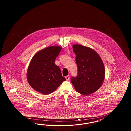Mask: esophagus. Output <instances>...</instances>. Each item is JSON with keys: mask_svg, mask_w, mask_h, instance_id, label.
<instances>
[{"mask_svg": "<svg viewBox=\"0 0 131 131\" xmlns=\"http://www.w3.org/2000/svg\"><path fill=\"white\" fill-rule=\"evenodd\" d=\"M65 78H66V80H69V79H70V76H66L65 77Z\"/></svg>", "mask_w": 131, "mask_h": 131, "instance_id": "34e87169", "label": "esophagus"}]
</instances>
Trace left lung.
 <instances>
[{
	"mask_svg": "<svg viewBox=\"0 0 131 131\" xmlns=\"http://www.w3.org/2000/svg\"><path fill=\"white\" fill-rule=\"evenodd\" d=\"M78 75L72 77L71 83L76 91L88 95L97 91L104 82L105 75L103 61L99 54L91 48L73 45Z\"/></svg>",
	"mask_w": 131,
	"mask_h": 131,
	"instance_id": "obj_1",
	"label": "left lung"
}]
</instances>
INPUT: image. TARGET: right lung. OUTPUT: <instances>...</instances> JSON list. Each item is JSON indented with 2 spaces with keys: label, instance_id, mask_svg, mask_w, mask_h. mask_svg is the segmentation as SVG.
I'll return each mask as SVG.
<instances>
[{
  "label": "right lung",
  "instance_id": "right-lung-1",
  "mask_svg": "<svg viewBox=\"0 0 131 131\" xmlns=\"http://www.w3.org/2000/svg\"><path fill=\"white\" fill-rule=\"evenodd\" d=\"M61 50L60 46L48 47L36 52L32 58L27 71V79L36 91L48 95L66 80L60 67L55 64Z\"/></svg>",
  "mask_w": 131,
  "mask_h": 131
}]
</instances>
